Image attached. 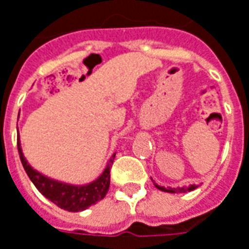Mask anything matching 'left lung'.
Listing matches in <instances>:
<instances>
[{"mask_svg":"<svg viewBox=\"0 0 249 249\" xmlns=\"http://www.w3.org/2000/svg\"><path fill=\"white\" fill-rule=\"evenodd\" d=\"M159 190L161 191H167V193H186V191H191V190H194L197 186L196 185H191L189 186V187H174V189H171V187H161V186H158V185H155Z\"/></svg>","mask_w":249,"mask_h":249,"instance_id":"obj_1","label":"left lung"}]
</instances>
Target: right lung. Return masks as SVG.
<instances>
[{"label": "right lung", "instance_id": "1", "mask_svg": "<svg viewBox=\"0 0 249 249\" xmlns=\"http://www.w3.org/2000/svg\"><path fill=\"white\" fill-rule=\"evenodd\" d=\"M17 148H18L22 167L28 174L29 179L36 186V189L60 209L69 210V212H81V210L88 209L89 206L94 205L101 199H104V197L107 196L109 186H110V168H112L116 155H113L110 158L105 171L102 173L100 178L95 179L94 182L85 186H72L47 178L29 166L22 155L20 139H17Z\"/></svg>", "mask_w": 249, "mask_h": 249}]
</instances>
